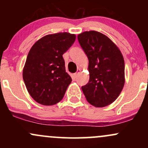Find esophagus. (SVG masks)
Masks as SVG:
<instances>
[{"instance_id": "1", "label": "esophagus", "mask_w": 148, "mask_h": 148, "mask_svg": "<svg viewBox=\"0 0 148 148\" xmlns=\"http://www.w3.org/2000/svg\"><path fill=\"white\" fill-rule=\"evenodd\" d=\"M80 72H81V69H77V71H76V72L75 73V74H74V76H75V77H76V76L78 75V74H79V73Z\"/></svg>"}]
</instances>
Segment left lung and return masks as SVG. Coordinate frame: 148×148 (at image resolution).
<instances>
[{
  "mask_svg": "<svg viewBox=\"0 0 148 148\" xmlns=\"http://www.w3.org/2000/svg\"><path fill=\"white\" fill-rule=\"evenodd\" d=\"M87 56L89 81L81 87L87 101L104 107L115 101L125 85V61L118 47L103 34L90 30L78 35Z\"/></svg>",
  "mask_w": 148,
  "mask_h": 148,
  "instance_id": "1",
  "label": "left lung"
}]
</instances>
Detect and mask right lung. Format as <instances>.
Here are the masks:
<instances>
[{
  "label": "right lung",
  "mask_w": 148,
  "mask_h": 148,
  "mask_svg": "<svg viewBox=\"0 0 148 148\" xmlns=\"http://www.w3.org/2000/svg\"><path fill=\"white\" fill-rule=\"evenodd\" d=\"M76 40L74 34L47 35L34 44L23 69L30 95L37 103L51 106L62 100L72 78L66 72L62 55Z\"/></svg>",
  "instance_id": "right-lung-1"
}]
</instances>
